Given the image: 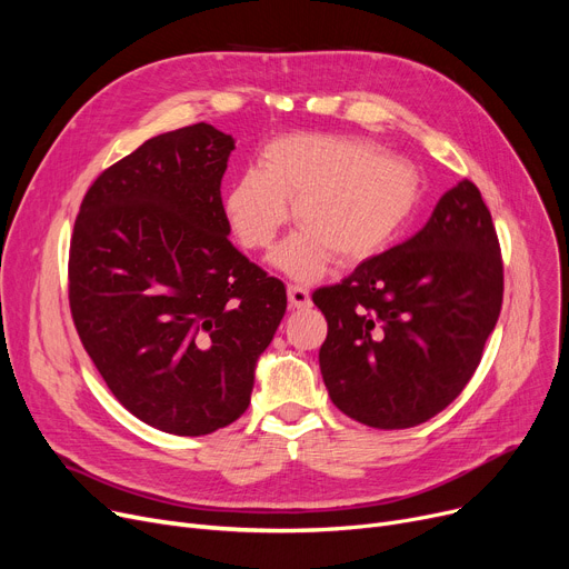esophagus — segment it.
I'll return each instance as SVG.
<instances>
[{"label":"esophagus","mask_w":569,"mask_h":569,"mask_svg":"<svg viewBox=\"0 0 569 569\" xmlns=\"http://www.w3.org/2000/svg\"><path fill=\"white\" fill-rule=\"evenodd\" d=\"M288 302L292 309H309L311 307V292L302 286H288Z\"/></svg>","instance_id":"obj_1"}]
</instances>
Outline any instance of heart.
I'll use <instances>...</instances> for the list:
<instances>
[{
    "label": "heart",
    "instance_id": "obj_1",
    "mask_svg": "<svg viewBox=\"0 0 569 569\" xmlns=\"http://www.w3.org/2000/svg\"><path fill=\"white\" fill-rule=\"evenodd\" d=\"M295 214L272 262L292 279L311 281L332 253L360 262L378 253L408 223L420 202L417 172L367 140L290 133L269 142L258 168L239 174L226 193V217L239 242L267 249Z\"/></svg>",
    "mask_w": 569,
    "mask_h": 569
}]
</instances>
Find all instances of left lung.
Segmentation results:
<instances>
[{
    "instance_id": "obj_1",
    "label": "left lung",
    "mask_w": 569,
    "mask_h": 569,
    "mask_svg": "<svg viewBox=\"0 0 569 569\" xmlns=\"http://www.w3.org/2000/svg\"><path fill=\"white\" fill-rule=\"evenodd\" d=\"M320 373L332 403L373 429H410L472 378L502 305L498 234L480 189L447 191L403 244L318 288Z\"/></svg>"
}]
</instances>
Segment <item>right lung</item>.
<instances>
[{"label":"right lung","instance_id":"right-lung-1","mask_svg":"<svg viewBox=\"0 0 569 569\" xmlns=\"http://www.w3.org/2000/svg\"><path fill=\"white\" fill-rule=\"evenodd\" d=\"M232 149L204 122L149 138L97 177L73 226L78 337L114 399L174 436H207L249 408L286 313L283 283L228 239Z\"/></svg>","mask_w":569,"mask_h":569}]
</instances>
